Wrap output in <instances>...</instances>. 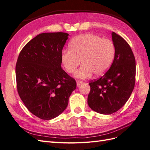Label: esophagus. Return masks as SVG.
Returning <instances> with one entry per match:
<instances>
[{"label":"esophagus","instance_id":"esophagus-1","mask_svg":"<svg viewBox=\"0 0 150 150\" xmlns=\"http://www.w3.org/2000/svg\"><path fill=\"white\" fill-rule=\"evenodd\" d=\"M82 83H83V82L80 81V80H77V81H76V85H77V86H80Z\"/></svg>","mask_w":150,"mask_h":150}]
</instances>
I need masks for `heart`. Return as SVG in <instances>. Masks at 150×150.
<instances>
[{
  "mask_svg": "<svg viewBox=\"0 0 150 150\" xmlns=\"http://www.w3.org/2000/svg\"><path fill=\"white\" fill-rule=\"evenodd\" d=\"M115 52L114 44L110 40L88 33L73 38L69 43V49L62 52L61 59L69 74L76 70L81 60L83 65L75 76L84 79L93 73L96 75L105 74L112 63Z\"/></svg>",
  "mask_w": 150,
  "mask_h": 150,
  "instance_id": "heart-1",
  "label": "heart"
}]
</instances>
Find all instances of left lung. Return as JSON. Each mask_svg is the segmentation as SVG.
I'll return each instance as SVG.
<instances>
[{"mask_svg":"<svg viewBox=\"0 0 150 150\" xmlns=\"http://www.w3.org/2000/svg\"><path fill=\"white\" fill-rule=\"evenodd\" d=\"M112 37L115 52L113 63L105 75L89 84L87 103L96 112L110 115L127 101L135 85L136 60L129 45L115 32Z\"/></svg>","mask_w":150,"mask_h":150,"instance_id":"8db88e82","label":"left lung"}]
</instances>
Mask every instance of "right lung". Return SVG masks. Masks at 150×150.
Masks as SVG:
<instances>
[{
    "label": "right lung",
    "mask_w": 150,
    "mask_h": 150,
    "mask_svg": "<svg viewBox=\"0 0 150 150\" xmlns=\"http://www.w3.org/2000/svg\"><path fill=\"white\" fill-rule=\"evenodd\" d=\"M69 34L43 33L26 44L16 65L17 89L27 109L51 120L67 108L76 83L61 68V54Z\"/></svg>",
    "instance_id": "obj_1"
}]
</instances>
